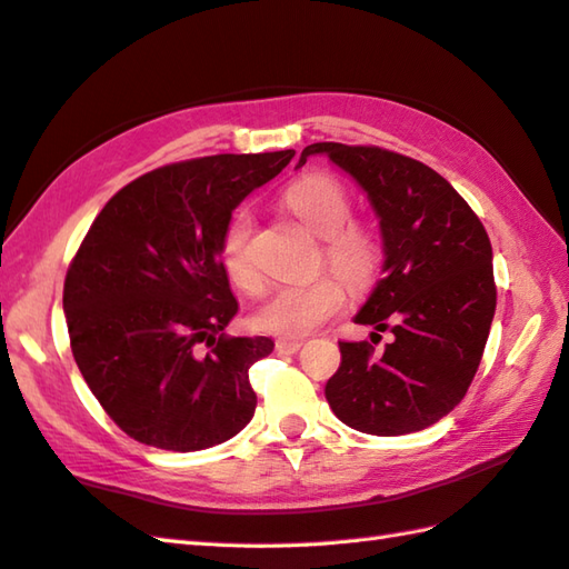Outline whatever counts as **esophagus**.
Returning a JSON list of instances; mask_svg holds the SVG:
<instances>
[{
	"instance_id": "1",
	"label": "esophagus",
	"mask_w": 569,
	"mask_h": 569,
	"mask_svg": "<svg viewBox=\"0 0 569 569\" xmlns=\"http://www.w3.org/2000/svg\"><path fill=\"white\" fill-rule=\"evenodd\" d=\"M300 347H303V340H286L283 337V340L276 342V352L278 355H296Z\"/></svg>"
}]
</instances>
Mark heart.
<instances>
[{
	"instance_id": "heart-1",
	"label": "heart",
	"mask_w": 569,
	"mask_h": 569,
	"mask_svg": "<svg viewBox=\"0 0 569 569\" xmlns=\"http://www.w3.org/2000/svg\"><path fill=\"white\" fill-rule=\"evenodd\" d=\"M281 200L300 222L322 237L325 263L352 291H365L377 281L383 259L381 239L367 222L352 220V198L342 180L312 171L291 180L283 188ZM251 239L253 214L247 208H239L227 217L217 241V257L229 281L247 293H261L263 276L253 259ZM339 279L322 273L308 283L278 288L269 303L257 312V325L263 332L286 340L310 335L345 308L347 288Z\"/></svg>"
}]
</instances>
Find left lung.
Here are the masks:
<instances>
[{"label":"left lung","mask_w":569,"mask_h":569,"mask_svg":"<svg viewBox=\"0 0 569 569\" xmlns=\"http://www.w3.org/2000/svg\"><path fill=\"white\" fill-rule=\"evenodd\" d=\"M312 153L352 176L379 214L386 273L355 322L393 332L383 352L340 342L342 365L325 396L361 432L428 428L462 401L485 355L497 310L487 229L440 173L410 156L320 141L298 166Z\"/></svg>","instance_id":"left-lung-1"}]
</instances>
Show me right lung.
<instances>
[{
	"label": "right lung",
	"instance_id": "right-lung-1",
	"mask_svg": "<svg viewBox=\"0 0 569 569\" xmlns=\"http://www.w3.org/2000/svg\"><path fill=\"white\" fill-rule=\"evenodd\" d=\"M296 156L217 153L124 186L72 257L63 310L76 365L119 428L171 452L220 445L257 408L269 337H229L239 303L217 257L227 217Z\"/></svg>",
	"mask_w": 569,
	"mask_h": 569
}]
</instances>
